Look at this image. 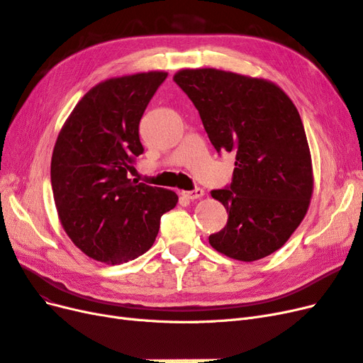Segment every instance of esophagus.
<instances>
[{
    "label": "esophagus",
    "instance_id": "34e87169",
    "mask_svg": "<svg viewBox=\"0 0 363 363\" xmlns=\"http://www.w3.org/2000/svg\"><path fill=\"white\" fill-rule=\"evenodd\" d=\"M181 194L185 199H190V201H197V199H202L205 196V191L202 189H194L191 191H182Z\"/></svg>",
    "mask_w": 363,
    "mask_h": 363
}]
</instances>
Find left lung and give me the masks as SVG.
Instances as JSON below:
<instances>
[{"label": "left lung", "mask_w": 363, "mask_h": 363, "mask_svg": "<svg viewBox=\"0 0 363 363\" xmlns=\"http://www.w3.org/2000/svg\"><path fill=\"white\" fill-rule=\"evenodd\" d=\"M173 79L194 104L216 150L235 154L230 185L211 191L229 218L209 244L242 262L274 253L305 218L313 193L296 105L272 81L214 67L181 69Z\"/></svg>", "instance_id": "obj_1"}]
</instances>
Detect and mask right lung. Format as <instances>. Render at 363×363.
<instances>
[{
	"label": "right lung",
	"instance_id": "1",
	"mask_svg": "<svg viewBox=\"0 0 363 363\" xmlns=\"http://www.w3.org/2000/svg\"><path fill=\"white\" fill-rule=\"evenodd\" d=\"M167 72L105 79L79 99L58 133L51 185L58 220L89 258L118 265L154 244L172 190L128 178L143 146L138 123Z\"/></svg>",
	"mask_w": 363,
	"mask_h": 363
}]
</instances>
